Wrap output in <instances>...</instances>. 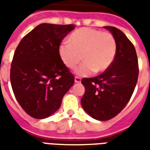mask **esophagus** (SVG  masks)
Segmentation results:
<instances>
[{
  "instance_id": "esophagus-1",
  "label": "esophagus",
  "mask_w": 150,
  "mask_h": 150,
  "mask_svg": "<svg viewBox=\"0 0 150 150\" xmlns=\"http://www.w3.org/2000/svg\"><path fill=\"white\" fill-rule=\"evenodd\" d=\"M75 83H81V78L78 77H75Z\"/></svg>"
}]
</instances>
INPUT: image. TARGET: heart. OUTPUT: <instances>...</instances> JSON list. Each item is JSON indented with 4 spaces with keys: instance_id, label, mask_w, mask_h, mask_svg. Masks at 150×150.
<instances>
[{
    "instance_id": "b5f03b06",
    "label": "heart",
    "mask_w": 150,
    "mask_h": 150,
    "mask_svg": "<svg viewBox=\"0 0 150 150\" xmlns=\"http://www.w3.org/2000/svg\"><path fill=\"white\" fill-rule=\"evenodd\" d=\"M69 42H63L58 47V54L64 65L73 69L84 60L77 73L88 76L93 72L107 71L115 59L117 42L109 32L83 27L69 36Z\"/></svg>"
}]
</instances>
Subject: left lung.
<instances>
[{
	"label": "left lung",
	"mask_w": 150,
	"mask_h": 150,
	"mask_svg": "<svg viewBox=\"0 0 150 150\" xmlns=\"http://www.w3.org/2000/svg\"><path fill=\"white\" fill-rule=\"evenodd\" d=\"M103 27L116 40V57L111 67L99 76L83 78L85 93L81 99L85 112L100 121L111 119L124 109L134 91L139 76L134 45L118 28Z\"/></svg>",
	"instance_id": "left-lung-1"
}]
</instances>
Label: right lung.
I'll list each match as a JSON object with an SVG mask.
<instances>
[{"instance_id": "1", "label": "right lung", "mask_w": 150, "mask_h": 150, "mask_svg": "<svg viewBox=\"0 0 150 150\" xmlns=\"http://www.w3.org/2000/svg\"><path fill=\"white\" fill-rule=\"evenodd\" d=\"M74 25L42 23L21 39L11 67V83L23 110L42 119L61 106L63 96L74 83L58 54V47Z\"/></svg>"}]
</instances>
